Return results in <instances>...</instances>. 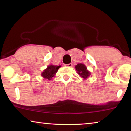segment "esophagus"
I'll return each mask as SVG.
<instances>
[{"mask_svg":"<svg viewBox=\"0 0 131 131\" xmlns=\"http://www.w3.org/2000/svg\"><path fill=\"white\" fill-rule=\"evenodd\" d=\"M65 66H68V67H72L73 66V65H72V63H69V64H66V65H65Z\"/></svg>","mask_w":131,"mask_h":131,"instance_id":"34e87169","label":"esophagus"}]
</instances>
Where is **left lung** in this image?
Segmentation results:
<instances>
[{
	"instance_id": "1",
	"label": "left lung",
	"mask_w": 131,
	"mask_h": 131,
	"mask_svg": "<svg viewBox=\"0 0 131 131\" xmlns=\"http://www.w3.org/2000/svg\"><path fill=\"white\" fill-rule=\"evenodd\" d=\"M77 73L81 77H83L84 79H87L90 76L91 73L87 70V68L85 65L83 63H78L75 66Z\"/></svg>"
}]
</instances>
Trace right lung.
<instances>
[{
	"mask_svg": "<svg viewBox=\"0 0 131 131\" xmlns=\"http://www.w3.org/2000/svg\"><path fill=\"white\" fill-rule=\"evenodd\" d=\"M60 67L61 66H56L53 65L48 66L47 68L41 73V76L44 79L50 80L57 73L58 70Z\"/></svg>",
	"mask_w": 131,
	"mask_h": 131,
	"instance_id": "obj_1",
	"label": "right lung"
}]
</instances>
